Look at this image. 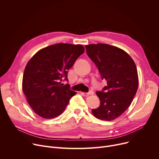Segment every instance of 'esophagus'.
<instances>
[{
  "label": "esophagus",
  "instance_id": "34e87169",
  "mask_svg": "<svg viewBox=\"0 0 159 159\" xmlns=\"http://www.w3.org/2000/svg\"><path fill=\"white\" fill-rule=\"evenodd\" d=\"M93 94H94V92H93V91H92V90H90L89 91H88V93H86V95H93Z\"/></svg>",
  "mask_w": 159,
  "mask_h": 159
}]
</instances>
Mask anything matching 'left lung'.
Segmentation results:
<instances>
[{
	"label": "left lung",
	"mask_w": 159,
	"mask_h": 159,
	"mask_svg": "<svg viewBox=\"0 0 159 159\" xmlns=\"http://www.w3.org/2000/svg\"><path fill=\"white\" fill-rule=\"evenodd\" d=\"M88 56L107 86L96 92L100 106L91 110L98 119L110 121L120 116L130 106L139 86L135 63L124 50L106 44L86 46Z\"/></svg>",
	"instance_id": "obj_1"
}]
</instances>
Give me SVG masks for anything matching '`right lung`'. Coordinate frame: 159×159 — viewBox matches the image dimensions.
Wrapping results in <instances>:
<instances>
[{"label": "right lung", "instance_id": "obj_1", "mask_svg": "<svg viewBox=\"0 0 159 159\" xmlns=\"http://www.w3.org/2000/svg\"><path fill=\"white\" fill-rule=\"evenodd\" d=\"M84 52L80 44L59 43L39 50L29 61L22 90L29 105L40 117L53 119L65 110L76 93L61 82L64 79L68 81V70Z\"/></svg>", "mask_w": 159, "mask_h": 159}]
</instances>
